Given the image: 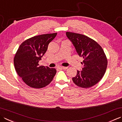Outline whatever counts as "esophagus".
Masks as SVG:
<instances>
[{
  "instance_id": "1",
  "label": "esophagus",
  "mask_w": 122,
  "mask_h": 122,
  "mask_svg": "<svg viewBox=\"0 0 122 122\" xmlns=\"http://www.w3.org/2000/svg\"><path fill=\"white\" fill-rule=\"evenodd\" d=\"M58 68L62 69H66L68 68V67H66V66H58Z\"/></svg>"
}]
</instances>
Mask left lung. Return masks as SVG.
<instances>
[{"mask_svg":"<svg viewBox=\"0 0 122 122\" xmlns=\"http://www.w3.org/2000/svg\"><path fill=\"white\" fill-rule=\"evenodd\" d=\"M66 35L75 47L76 52L83 58L81 71L77 70L72 78L78 86L88 88L98 82L103 77L107 66V60L102 47L87 36L72 32Z\"/></svg>","mask_w":122,"mask_h":122,"instance_id":"1","label":"left lung"}]
</instances>
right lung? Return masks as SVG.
<instances>
[{"label":"right lung","mask_w":122,"mask_h":122,"mask_svg":"<svg viewBox=\"0 0 122 122\" xmlns=\"http://www.w3.org/2000/svg\"><path fill=\"white\" fill-rule=\"evenodd\" d=\"M56 35V33L35 36L25 41L19 47L14 59V66L18 76L28 86L43 88L56 75V69L40 66L39 62Z\"/></svg>","instance_id":"1"}]
</instances>
